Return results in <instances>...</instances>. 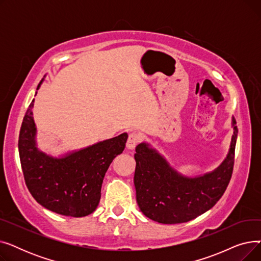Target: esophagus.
<instances>
[{"label":"esophagus","instance_id":"obj_1","mask_svg":"<svg viewBox=\"0 0 261 261\" xmlns=\"http://www.w3.org/2000/svg\"><path fill=\"white\" fill-rule=\"evenodd\" d=\"M142 141V135L138 132H131L128 136L127 140V148L128 149H133L136 147V145L140 144Z\"/></svg>","mask_w":261,"mask_h":261}]
</instances>
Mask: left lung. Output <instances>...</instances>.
<instances>
[{"label":"left lung","instance_id":"left-lung-1","mask_svg":"<svg viewBox=\"0 0 261 261\" xmlns=\"http://www.w3.org/2000/svg\"><path fill=\"white\" fill-rule=\"evenodd\" d=\"M236 121L232 118V125ZM238 129L234 126L226 160L215 171L188 179L177 174L154 150L146 144L136 146L134 185L136 202L142 213L163 224L188 222L211 210L229 184L235 163Z\"/></svg>","mask_w":261,"mask_h":261}]
</instances>
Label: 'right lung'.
I'll use <instances>...</instances> for the list:
<instances>
[{
	"label": "right lung",
	"instance_id": "right-lung-1",
	"mask_svg": "<svg viewBox=\"0 0 261 261\" xmlns=\"http://www.w3.org/2000/svg\"><path fill=\"white\" fill-rule=\"evenodd\" d=\"M33 102L23 118L18 143L27 188L39 204L56 214L74 218L92 214L100 201L105 174L113 159L125 149L128 134L122 133L63 159H53L36 148Z\"/></svg>",
	"mask_w": 261,
	"mask_h": 261
}]
</instances>
